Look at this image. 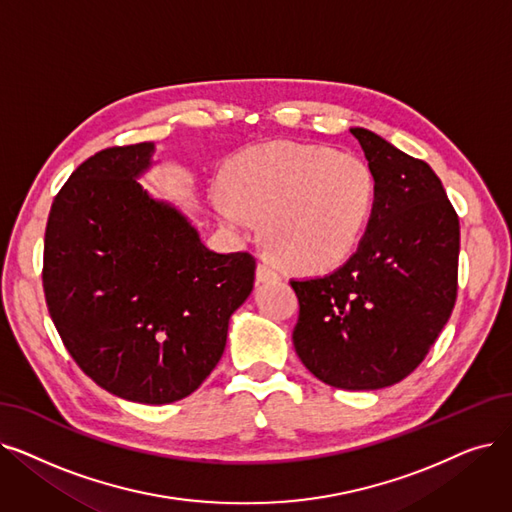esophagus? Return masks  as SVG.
Here are the masks:
<instances>
[{
    "instance_id": "1",
    "label": "esophagus",
    "mask_w": 512,
    "mask_h": 512,
    "mask_svg": "<svg viewBox=\"0 0 512 512\" xmlns=\"http://www.w3.org/2000/svg\"><path fill=\"white\" fill-rule=\"evenodd\" d=\"M257 280L259 282H276V280H280V274H278V270L274 268L272 263L261 261L257 265Z\"/></svg>"
}]
</instances>
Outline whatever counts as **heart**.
Masks as SVG:
<instances>
[{"instance_id": "1", "label": "heart", "mask_w": 512, "mask_h": 512, "mask_svg": "<svg viewBox=\"0 0 512 512\" xmlns=\"http://www.w3.org/2000/svg\"><path fill=\"white\" fill-rule=\"evenodd\" d=\"M226 224L242 230L247 210L263 219L270 253L297 272H324L358 244L374 205V177L351 154L276 142L242 154L228 169Z\"/></svg>"}]
</instances>
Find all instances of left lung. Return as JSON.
<instances>
[{
    "mask_svg": "<svg viewBox=\"0 0 512 512\" xmlns=\"http://www.w3.org/2000/svg\"><path fill=\"white\" fill-rule=\"evenodd\" d=\"M374 177L364 238L339 270L291 280L299 299L295 351L326 385H395L427 358L452 316L460 224L435 171L355 127Z\"/></svg>",
    "mask_w": 512,
    "mask_h": 512,
    "instance_id": "1",
    "label": "left lung"
}]
</instances>
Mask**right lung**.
Here are the masks:
<instances>
[{
  "label": "right lung",
  "mask_w": 512,
  "mask_h": 512,
  "mask_svg": "<svg viewBox=\"0 0 512 512\" xmlns=\"http://www.w3.org/2000/svg\"><path fill=\"white\" fill-rule=\"evenodd\" d=\"M152 144L83 161L56 194L43 293L77 366L117 397L171 404L217 366L257 259L213 253L188 221L142 190Z\"/></svg>",
  "instance_id": "1"
}]
</instances>
